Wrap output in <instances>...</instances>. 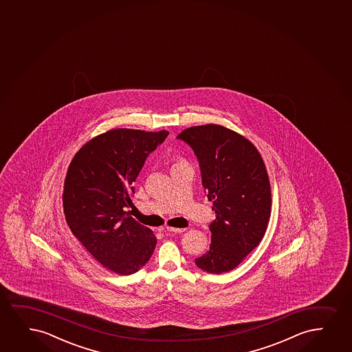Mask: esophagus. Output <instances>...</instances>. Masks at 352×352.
<instances>
[{
    "instance_id": "obj_1",
    "label": "esophagus",
    "mask_w": 352,
    "mask_h": 352,
    "mask_svg": "<svg viewBox=\"0 0 352 352\" xmlns=\"http://www.w3.org/2000/svg\"><path fill=\"white\" fill-rule=\"evenodd\" d=\"M166 229H167V231H170V232H175V234L186 231V228H172V226H167Z\"/></svg>"
}]
</instances>
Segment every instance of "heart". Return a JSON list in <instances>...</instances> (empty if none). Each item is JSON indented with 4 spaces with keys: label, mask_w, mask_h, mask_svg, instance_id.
Returning <instances> with one entry per match:
<instances>
[{
    "label": "heart",
    "mask_w": 352,
    "mask_h": 352,
    "mask_svg": "<svg viewBox=\"0 0 352 352\" xmlns=\"http://www.w3.org/2000/svg\"><path fill=\"white\" fill-rule=\"evenodd\" d=\"M182 164H184V162H182V160H180V159H177V160H174L173 167H175V166L182 165Z\"/></svg>",
    "instance_id": "b5f03b06"
}]
</instances>
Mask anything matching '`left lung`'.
<instances>
[{
	"instance_id": "obj_1",
	"label": "left lung",
	"mask_w": 352,
	"mask_h": 352,
	"mask_svg": "<svg viewBox=\"0 0 352 352\" xmlns=\"http://www.w3.org/2000/svg\"><path fill=\"white\" fill-rule=\"evenodd\" d=\"M177 139L195 152L216 212L208 226L210 249L195 265L211 274L230 272L258 245L268 226L272 195L265 162L250 141L217 124L187 128Z\"/></svg>"
}]
</instances>
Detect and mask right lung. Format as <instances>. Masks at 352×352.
<instances>
[{"instance_id": "add662e5", "label": "right lung", "mask_w": 352, "mask_h": 352, "mask_svg": "<svg viewBox=\"0 0 352 352\" xmlns=\"http://www.w3.org/2000/svg\"><path fill=\"white\" fill-rule=\"evenodd\" d=\"M167 135L113 129L84 144L69 164L63 193L66 221L87 252L115 273H136L157 245L153 231L126 208L146 159Z\"/></svg>"}]
</instances>
